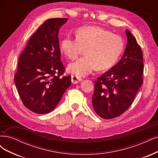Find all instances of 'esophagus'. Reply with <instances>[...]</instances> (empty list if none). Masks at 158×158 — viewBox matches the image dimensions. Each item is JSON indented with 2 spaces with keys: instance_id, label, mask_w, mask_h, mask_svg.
Returning <instances> with one entry per match:
<instances>
[{
  "instance_id": "34e87169",
  "label": "esophagus",
  "mask_w": 158,
  "mask_h": 158,
  "mask_svg": "<svg viewBox=\"0 0 158 158\" xmlns=\"http://www.w3.org/2000/svg\"><path fill=\"white\" fill-rule=\"evenodd\" d=\"M81 78L77 77V76H72L71 77V80H72V83L73 84H78L79 81H81Z\"/></svg>"
}]
</instances>
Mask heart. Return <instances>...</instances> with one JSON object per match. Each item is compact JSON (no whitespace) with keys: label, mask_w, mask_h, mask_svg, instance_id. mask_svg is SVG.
<instances>
[{"label":"heart","mask_w":158,"mask_h":158,"mask_svg":"<svg viewBox=\"0 0 158 158\" xmlns=\"http://www.w3.org/2000/svg\"><path fill=\"white\" fill-rule=\"evenodd\" d=\"M85 55L70 64L69 71L77 77H84L96 69H110L120 57L124 49L122 38L99 27L86 26L76 31V39L66 35L61 42V50L70 60L77 59L84 52Z\"/></svg>","instance_id":"1"}]
</instances>
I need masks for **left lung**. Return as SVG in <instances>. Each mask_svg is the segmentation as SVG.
Masks as SVG:
<instances>
[{"mask_svg":"<svg viewBox=\"0 0 158 158\" xmlns=\"http://www.w3.org/2000/svg\"><path fill=\"white\" fill-rule=\"evenodd\" d=\"M127 43L122 58L95 81L92 103L103 119H112L126 112L143 82V52L135 38L126 31Z\"/></svg>","mask_w":158,"mask_h":158,"instance_id":"obj_1","label":"left lung"}]
</instances>
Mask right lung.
I'll list each match as a JSON object with an SVG mask.
<instances>
[{
    "label": "right lung",
    "instance_id": "add662e5",
    "mask_svg": "<svg viewBox=\"0 0 158 158\" xmlns=\"http://www.w3.org/2000/svg\"><path fill=\"white\" fill-rule=\"evenodd\" d=\"M67 18L46 20L32 35L19 59L14 81L25 107L37 114L52 112L69 87L70 76L61 77L59 32Z\"/></svg>",
    "mask_w": 158,
    "mask_h": 158
}]
</instances>
